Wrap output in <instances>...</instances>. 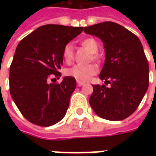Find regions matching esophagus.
<instances>
[{
    "instance_id": "obj_1",
    "label": "esophagus",
    "mask_w": 156,
    "mask_h": 156,
    "mask_svg": "<svg viewBox=\"0 0 156 156\" xmlns=\"http://www.w3.org/2000/svg\"><path fill=\"white\" fill-rule=\"evenodd\" d=\"M85 83H83V82H81V81H77V85H78V87H81V86H83V85H84Z\"/></svg>"
}]
</instances>
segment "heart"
<instances>
[{"instance_id":"b5f03b06","label":"heart","mask_w":156,"mask_h":156,"mask_svg":"<svg viewBox=\"0 0 156 156\" xmlns=\"http://www.w3.org/2000/svg\"><path fill=\"white\" fill-rule=\"evenodd\" d=\"M81 45L87 50L91 52L92 54L97 53L98 50V44L94 38L88 37L81 41ZM62 58L67 63H70L73 59V46L71 43H68L63 48ZM94 58H98L96 55H94ZM67 74L76 78L79 81H88L92 76L97 73V68L94 65L77 64L73 66L72 68L67 69Z\"/></svg>"}]
</instances>
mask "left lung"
<instances>
[{"instance_id":"obj_1","label":"left lung","mask_w":156,"mask_h":156,"mask_svg":"<svg viewBox=\"0 0 156 156\" xmlns=\"http://www.w3.org/2000/svg\"><path fill=\"white\" fill-rule=\"evenodd\" d=\"M85 33L104 43L105 64L99 78L110 83L93 85L89 104L105 119L123 120L134 113L149 87V64L140 39L115 22L86 27Z\"/></svg>"}]
</instances>
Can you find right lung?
<instances>
[{
    "mask_svg": "<svg viewBox=\"0 0 156 156\" xmlns=\"http://www.w3.org/2000/svg\"><path fill=\"white\" fill-rule=\"evenodd\" d=\"M83 27L48 24L39 27L20 41L10 67V93L24 117L32 124L48 127L62 119L76 80L70 76L61 83L50 79L61 77L62 51L83 32Z\"/></svg>",
    "mask_w": 156,
    "mask_h": 156,
    "instance_id": "obj_1",
    "label": "right lung"
}]
</instances>
